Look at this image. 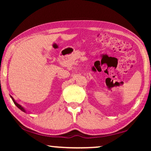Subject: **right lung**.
I'll use <instances>...</instances> for the list:
<instances>
[{"instance_id": "add662e5", "label": "right lung", "mask_w": 151, "mask_h": 151, "mask_svg": "<svg viewBox=\"0 0 151 151\" xmlns=\"http://www.w3.org/2000/svg\"><path fill=\"white\" fill-rule=\"evenodd\" d=\"M11 98H12V101H13V102H14V104H15V105H16L17 107H18V108H19V109H20V110H21V111H23V112H26V111H25V110L24 109V108H23V107H22L21 106H20V104H18L17 103V102L16 101H14V99H13V98H12V97L11 96Z\"/></svg>"}]
</instances>
